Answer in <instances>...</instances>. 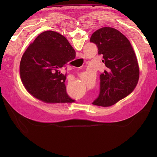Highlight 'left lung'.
<instances>
[{"label":"left lung","mask_w":157,"mask_h":157,"mask_svg":"<svg viewBox=\"0 0 157 157\" xmlns=\"http://www.w3.org/2000/svg\"><path fill=\"white\" fill-rule=\"evenodd\" d=\"M90 42L96 44L102 55L106 70L100 75L101 91L92 102L99 106H110L134 91L140 71L134 50L129 40L117 29L103 27L93 33Z\"/></svg>","instance_id":"left-lung-1"}]
</instances>
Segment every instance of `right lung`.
Here are the masks:
<instances>
[{
	"instance_id": "obj_1",
	"label": "right lung",
	"mask_w": 157,
	"mask_h": 157,
	"mask_svg": "<svg viewBox=\"0 0 157 157\" xmlns=\"http://www.w3.org/2000/svg\"><path fill=\"white\" fill-rule=\"evenodd\" d=\"M75 58V50L58 32L41 33L23 55L20 78L29 94L46 103L73 102L66 92V76L59 71Z\"/></svg>"
}]
</instances>
